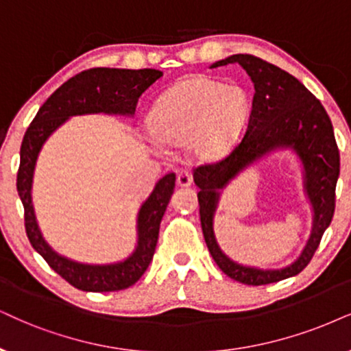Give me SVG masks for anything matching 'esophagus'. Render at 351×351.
<instances>
[{"label": "esophagus", "mask_w": 351, "mask_h": 351, "mask_svg": "<svg viewBox=\"0 0 351 351\" xmlns=\"http://www.w3.org/2000/svg\"><path fill=\"white\" fill-rule=\"evenodd\" d=\"M191 183H193V176H191L188 171H180L178 175H176V184L181 186V188L191 186Z\"/></svg>", "instance_id": "esophagus-1"}]
</instances>
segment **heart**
Segmentation results:
<instances>
[{
  "label": "heart",
  "mask_w": 351,
  "mask_h": 351,
  "mask_svg": "<svg viewBox=\"0 0 351 351\" xmlns=\"http://www.w3.org/2000/svg\"><path fill=\"white\" fill-rule=\"evenodd\" d=\"M250 114L243 87L207 77H191L165 92L150 114L149 144L162 150L189 144L201 160H214L237 144Z\"/></svg>",
  "instance_id": "obj_1"
}]
</instances>
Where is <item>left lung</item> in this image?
<instances>
[{
	"label": "left lung",
	"mask_w": 351,
	"mask_h": 351,
	"mask_svg": "<svg viewBox=\"0 0 351 351\" xmlns=\"http://www.w3.org/2000/svg\"><path fill=\"white\" fill-rule=\"evenodd\" d=\"M238 63L254 84L246 134L223 160L194 170L204 239L221 272L245 285H267L295 277L313 259L335 210L340 155L334 128L316 97L298 79L252 55H232L210 68ZM290 148L304 165V189L313 208V228L299 259L282 269H259L232 261L219 250L213 215L219 194L241 171L275 149Z\"/></svg>",
	"instance_id": "obj_1"
}]
</instances>
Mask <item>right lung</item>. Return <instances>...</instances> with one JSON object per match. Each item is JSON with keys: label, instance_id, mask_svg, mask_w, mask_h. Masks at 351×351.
I'll return each mask as SVG.
<instances>
[{"label": "right lung", "instance_id": "right-lung-1", "mask_svg": "<svg viewBox=\"0 0 351 351\" xmlns=\"http://www.w3.org/2000/svg\"><path fill=\"white\" fill-rule=\"evenodd\" d=\"M163 76L157 69L94 68L71 77L40 106L21 145L17 193L24 206L25 233L30 245L66 282L82 291H118L143 277L157 246L162 217L175 189V173L157 181L137 212V245L131 256L113 264H84L64 257L48 245L40 232L32 202L34 171L40 150L61 124L77 114L132 117L139 97Z\"/></svg>", "mask_w": 351, "mask_h": 351}]
</instances>
